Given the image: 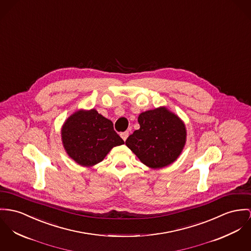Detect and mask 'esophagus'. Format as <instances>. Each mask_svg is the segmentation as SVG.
I'll list each match as a JSON object with an SVG mask.
<instances>
[{
  "label": "esophagus",
  "instance_id": "obj_1",
  "mask_svg": "<svg viewBox=\"0 0 251 251\" xmlns=\"http://www.w3.org/2000/svg\"><path fill=\"white\" fill-rule=\"evenodd\" d=\"M120 136H121V137H122V139L125 141V140L128 138V136H129V132H128V131L123 132V133H121V134H120Z\"/></svg>",
  "mask_w": 251,
  "mask_h": 251
}]
</instances>
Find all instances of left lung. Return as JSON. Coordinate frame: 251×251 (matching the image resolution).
Instances as JSON below:
<instances>
[{"mask_svg": "<svg viewBox=\"0 0 251 251\" xmlns=\"http://www.w3.org/2000/svg\"><path fill=\"white\" fill-rule=\"evenodd\" d=\"M140 128L126 140V145L146 166L159 169L172 164L186 143L184 122L166 107L141 113Z\"/></svg>", "mask_w": 251, "mask_h": 251, "instance_id": "1", "label": "left lung"}]
</instances>
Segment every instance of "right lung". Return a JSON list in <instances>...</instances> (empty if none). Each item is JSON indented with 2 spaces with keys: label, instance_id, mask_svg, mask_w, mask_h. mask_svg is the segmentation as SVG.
<instances>
[{
  "label": "right lung",
  "instance_id": "add662e5",
  "mask_svg": "<svg viewBox=\"0 0 251 251\" xmlns=\"http://www.w3.org/2000/svg\"><path fill=\"white\" fill-rule=\"evenodd\" d=\"M61 137L66 153L84 167L99 163L114 147L124 144L113 122L96 109H80L69 116L62 126Z\"/></svg>",
  "mask_w": 251,
  "mask_h": 251
}]
</instances>
